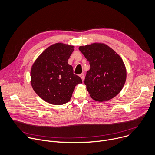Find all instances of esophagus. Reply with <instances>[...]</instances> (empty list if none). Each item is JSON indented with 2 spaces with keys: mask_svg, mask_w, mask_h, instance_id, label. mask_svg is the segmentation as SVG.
I'll list each match as a JSON object with an SVG mask.
<instances>
[{
  "mask_svg": "<svg viewBox=\"0 0 155 155\" xmlns=\"http://www.w3.org/2000/svg\"><path fill=\"white\" fill-rule=\"evenodd\" d=\"M79 76H80V78L82 79V81H84V78H85V76H84V74L83 73H82V74H79Z\"/></svg>",
  "mask_w": 155,
  "mask_h": 155,
  "instance_id": "esophagus-1",
  "label": "esophagus"
}]
</instances>
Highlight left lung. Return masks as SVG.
<instances>
[{"label":"left lung","instance_id":"1","mask_svg":"<svg viewBox=\"0 0 155 155\" xmlns=\"http://www.w3.org/2000/svg\"><path fill=\"white\" fill-rule=\"evenodd\" d=\"M89 61L84 83L90 97L97 101H109L122 90L127 79V69L121 57L102 43L79 47Z\"/></svg>","mask_w":155,"mask_h":155}]
</instances>
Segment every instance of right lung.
I'll return each instance as SVG.
<instances>
[{
  "label": "right lung",
  "instance_id": "1",
  "mask_svg": "<svg viewBox=\"0 0 155 155\" xmlns=\"http://www.w3.org/2000/svg\"><path fill=\"white\" fill-rule=\"evenodd\" d=\"M74 47L62 43L53 44L37 57L31 68L30 83L34 90L51 104L68 103L75 87L82 82L68 63Z\"/></svg>",
  "mask_w": 155,
  "mask_h": 155
}]
</instances>
